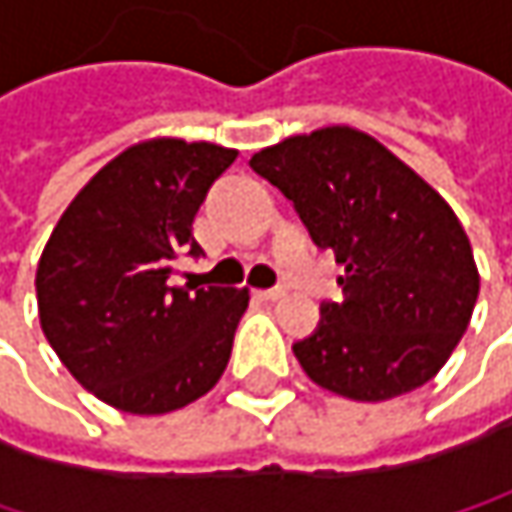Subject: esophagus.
Listing matches in <instances>:
<instances>
[{
  "label": "esophagus",
  "mask_w": 512,
  "mask_h": 512,
  "mask_svg": "<svg viewBox=\"0 0 512 512\" xmlns=\"http://www.w3.org/2000/svg\"><path fill=\"white\" fill-rule=\"evenodd\" d=\"M257 296H260V299H266V302H275V299H281V296H284V287H269V290H257Z\"/></svg>",
  "instance_id": "34e87169"
}]
</instances>
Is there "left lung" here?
<instances>
[{"instance_id":"8db88e82","label":"left lung","mask_w":512,"mask_h":512,"mask_svg":"<svg viewBox=\"0 0 512 512\" xmlns=\"http://www.w3.org/2000/svg\"><path fill=\"white\" fill-rule=\"evenodd\" d=\"M317 249L344 263L341 302L293 344L326 391L379 403L430 382L468 329L480 278L445 198L367 133L326 127L257 151Z\"/></svg>"}]
</instances>
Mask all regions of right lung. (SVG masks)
I'll return each mask as SVG.
<instances>
[{
  "instance_id": "right-lung-1",
  "label": "right lung",
  "mask_w": 512,
  "mask_h": 512,
  "mask_svg": "<svg viewBox=\"0 0 512 512\" xmlns=\"http://www.w3.org/2000/svg\"><path fill=\"white\" fill-rule=\"evenodd\" d=\"M237 151L154 139L103 165L58 219L38 263L41 329L97 400L162 415L204 397L228 367L249 290L171 287L201 257L192 222Z\"/></svg>"
}]
</instances>
